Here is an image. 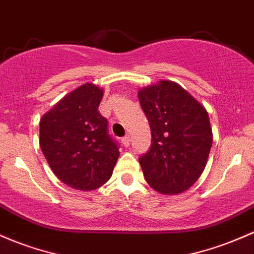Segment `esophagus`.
Returning <instances> with one entry per match:
<instances>
[{"label": "esophagus", "mask_w": 254, "mask_h": 254, "mask_svg": "<svg viewBox=\"0 0 254 254\" xmlns=\"http://www.w3.org/2000/svg\"><path fill=\"white\" fill-rule=\"evenodd\" d=\"M122 143L124 147H129L130 146V136L129 135L124 136V137L122 138Z\"/></svg>", "instance_id": "obj_1"}]
</instances>
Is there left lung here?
I'll list each match as a JSON object with an SVG mask.
<instances>
[{
    "label": "left lung",
    "mask_w": 254,
    "mask_h": 254,
    "mask_svg": "<svg viewBox=\"0 0 254 254\" xmlns=\"http://www.w3.org/2000/svg\"><path fill=\"white\" fill-rule=\"evenodd\" d=\"M152 144L138 158L147 183L161 194H180L204 171L212 146L206 110L177 83L161 80L138 91Z\"/></svg>",
    "instance_id": "obj_1"
}]
</instances>
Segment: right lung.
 Returning <instances> with one entry per match:
<instances>
[{
  "instance_id": "right-lung-1",
  "label": "right lung",
  "mask_w": 254,
  "mask_h": 254,
  "mask_svg": "<svg viewBox=\"0 0 254 254\" xmlns=\"http://www.w3.org/2000/svg\"><path fill=\"white\" fill-rule=\"evenodd\" d=\"M102 90L86 83L60 100L40 122V144L53 172L78 190H94L112 176L119 144L99 112Z\"/></svg>"
}]
</instances>
